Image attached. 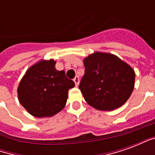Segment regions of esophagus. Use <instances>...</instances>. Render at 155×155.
I'll return each mask as SVG.
<instances>
[{
  "label": "esophagus",
  "instance_id": "esophagus-1",
  "mask_svg": "<svg viewBox=\"0 0 155 155\" xmlns=\"http://www.w3.org/2000/svg\"><path fill=\"white\" fill-rule=\"evenodd\" d=\"M74 84H75V86H78V85H79V83H80V78H79V76H75V77H74Z\"/></svg>",
  "mask_w": 155,
  "mask_h": 155
}]
</instances>
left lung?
Wrapping results in <instances>:
<instances>
[{
	"mask_svg": "<svg viewBox=\"0 0 155 155\" xmlns=\"http://www.w3.org/2000/svg\"><path fill=\"white\" fill-rule=\"evenodd\" d=\"M84 74L79 89L91 106L99 110H114L130 98L135 73L116 55L94 52L84 59Z\"/></svg>",
	"mask_w": 155,
	"mask_h": 155,
	"instance_id": "8db88e82",
	"label": "left lung"
}]
</instances>
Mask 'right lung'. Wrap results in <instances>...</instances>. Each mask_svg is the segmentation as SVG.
Instances as JSON below:
<instances>
[{"label":"right lung","instance_id":"right-lung-1","mask_svg":"<svg viewBox=\"0 0 155 155\" xmlns=\"http://www.w3.org/2000/svg\"><path fill=\"white\" fill-rule=\"evenodd\" d=\"M54 60L41 61L30 67L18 86V99L35 117H51L63 110L68 91L74 82L64 71H57Z\"/></svg>","mask_w":155,"mask_h":155}]
</instances>
